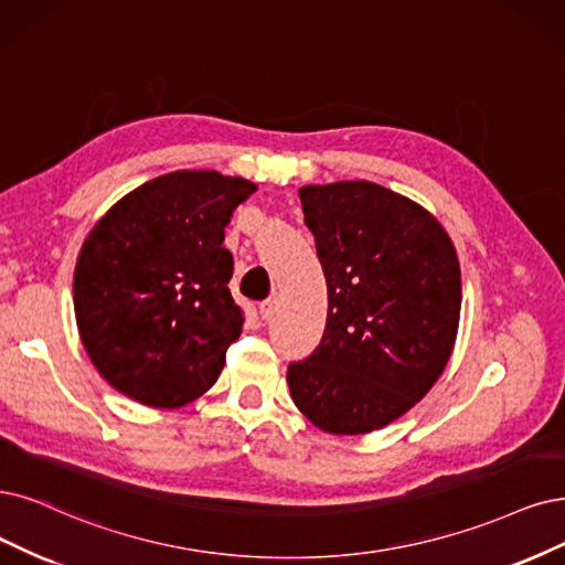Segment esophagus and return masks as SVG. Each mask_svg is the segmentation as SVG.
<instances>
[{"label": "esophagus", "instance_id": "obj_1", "mask_svg": "<svg viewBox=\"0 0 565 565\" xmlns=\"http://www.w3.org/2000/svg\"><path fill=\"white\" fill-rule=\"evenodd\" d=\"M275 311H277V300H275V298H269V300H265V302L260 305V317H263L265 321H269L271 317H275Z\"/></svg>", "mask_w": 565, "mask_h": 565}]
</instances>
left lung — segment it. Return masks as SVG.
<instances>
[{"instance_id":"8db88e82","label":"left lung","mask_w":565,"mask_h":565,"mask_svg":"<svg viewBox=\"0 0 565 565\" xmlns=\"http://www.w3.org/2000/svg\"><path fill=\"white\" fill-rule=\"evenodd\" d=\"M328 286L317 351L290 363L296 407L330 435L401 419L440 380L461 319V265L426 206L372 181L302 185Z\"/></svg>"}]
</instances>
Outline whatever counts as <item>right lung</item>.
<instances>
[{
    "label": "right lung",
    "instance_id": "obj_1",
    "mask_svg": "<svg viewBox=\"0 0 565 565\" xmlns=\"http://www.w3.org/2000/svg\"><path fill=\"white\" fill-rule=\"evenodd\" d=\"M254 181L179 170L137 185L83 239L74 267L78 338L130 401L177 409L214 386L242 335L223 227Z\"/></svg>",
    "mask_w": 565,
    "mask_h": 565
}]
</instances>
